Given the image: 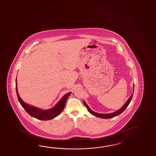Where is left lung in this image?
<instances>
[{
	"label": "left lung",
	"instance_id": "8db88e82",
	"mask_svg": "<svg viewBox=\"0 0 156 156\" xmlns=\"http://www.w3.org/2000/svg\"><path fill=\"white\" fill-rule=\"evenodd\" d=\"M133 88H134V87H133ZM133 94H132L131 96L128 98V100H127V101H126V102L125 104L123 106V107H121L120 109L117 110V111H116L114 112L113 113H108V114L98 113H97V112H95L94 111H93L92 110H91V109L89 108L88 105H87L85 102V101H83V104L85 105L86 107L87 108V110L89 111V112L90 113H91L92 115H93L94 116H96V117H98L101 118V119H111V118H113L114 117H116V116L119 115L122 113V112L126 110V108L128 106V105L129 104L130 102L131 101L132 98V96H133Z\"/></svg>",
	"mask_w": 156,
	"mask_h": 156
}]
</instances>
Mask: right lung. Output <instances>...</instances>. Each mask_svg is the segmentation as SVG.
<instances>
[{"mask_svg": "<svg viewBox=\"0 0 156 156\" xmlns=\"http://www.w3.org/2000/svg\"><path fill=\"white\" fill-rule=\"evenodd\" d=\"M16 91L18 96L19 101L22 107L24 108L27 112L31 116L33 117L35 119H40V120H49L51 119L58 116L60 113L62 111L64 108L65 105L67 98L70 95L71 92H69L62 98L60 101L56 105L55 107H53L51 109L46 110H40L37 107H34L31 105L26 104L22 100V98H20L19 95L18 90H17V83L16 79Z\"/></svg>", "mask_w": 156, "mask_h": 156, "instance_id": "obj_1", "label": "right lung"}]
</instances>
